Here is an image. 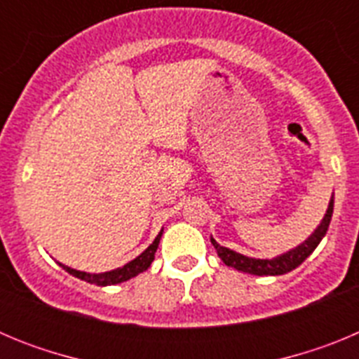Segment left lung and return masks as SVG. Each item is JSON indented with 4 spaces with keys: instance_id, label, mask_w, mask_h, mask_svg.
Here are the masks:
<instances>
[{
    "instance_id": "left-lung-1",
    "label": "left lung",
    "mask_w": 359,
    "mask_h": 359,
    "mask_svg": "<svg viewBox=\"0 0 359 359\" xmlns=\"http://www.w3.org/2000/svg\"><path fill=\"white\" fill-rule=\"evenodd\" d=\"M332 208H334V194L331 196V201H329V207L323 214L322 221H320L318 226L315 228V231L307 237L304 243H300L298 246H294L293 250L286 253H280L277 257H271V259H255V257L243 255V253H237L230 248H224L214 237H210V243L214 244V248L217 250L219 259L224 262L230 268H236L237 271H243V273L250 275H259V277H264V275H284L293 271L294 268L302 264L311 253L315 252V248L320 244V241L325 237L329 230V223H331L332 217Z\"/></svg>"
}]
</instances>
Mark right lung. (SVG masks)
Segmentation results:
<instances>
[{
    "mask_svg": "<svg viewBox=\"0 0 359 359\" xmlns=\"http://www.w3.org/2000/svg\"><path fill=\"white\" fill-rule=\"evenodd\" d=\"M161 236H163V228L160 230L156 239L152 241L147 248H145L140 255L136 257V259H133V261L128 262V264H123L122 268L111 269V271H104V273H86V271H79V269H73L69 268V266L61 264V262H57V264L61 266L62 269H66V271H68L69 275H73V277L90 282V284H97V286H115V284H120V282H126L129 280V278L136 277V275L144 273L145 269L152 264V261H154V253H156Z\"/></svg>",
    "mask_w": 359,
    "mask_h": 359,
    "instance_id": "add662e5",
    "label": "right lung"
}]
</instances>
